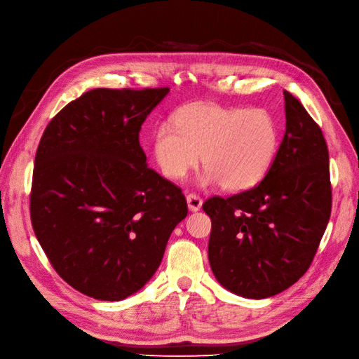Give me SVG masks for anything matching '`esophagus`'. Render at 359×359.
I'll list each match as a JSON object with an SVG mask.
<instances>
[{"mask_svg": "<svg viewBox=\"0 0 359 359\" xmlns=\"http://www.w3.org/2000/svg\"><path fill=\"white\" fill-rule=\"evenodd\" d=\"M187 205H189L190 211L196 212L202 208V199L198 196V194L190 193V194H187Z\"/></svg>", "mask_w": 359, "mask_h": 359, "instance_id": "obj_1", "label": "esophagus"}]
</instances>
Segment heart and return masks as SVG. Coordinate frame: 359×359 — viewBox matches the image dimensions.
<instances>
[{"label": "heart", "instance_id": "b5f03b06", "mask_svg": "<svg viewBox=\"0 0 359 359\" xmlns=\"http://www.w3.org/2000/svg\"><path fill=\"white\" fill-rule=\"evenodd\" d=\"M154 157L170 180H182L199 163L202 182L247 190L265 177L278 148V127L265 109L193 103L154 135Z\"/></svg>", "mask_w": 359, "mask_h": 359}]
</instances>
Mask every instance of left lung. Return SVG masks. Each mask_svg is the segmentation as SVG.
<instances>
[{
	"label": "left lung",
	"mask_w": 359,
	"mask_h": 359,
	"mask_svg": "<svg viewBox=\"0 0 359 359\" xmlns=\"http://www.w3.org/2000/svg\"><path fill=\"white\" fill-rule=\"evenodd\" d=\"M283 94L286 132L265 178L202 205L212 223L208 257L215 278L252 299L274 297L306 274L331 215L322 130L299 100Z\"/></svg>",
	"instance_id": "8db88e82"
}]
</instances>
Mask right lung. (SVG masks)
Wrapping results in <instances>:
<instances>
[{
  "label": "right lung",
  "instance_id": "right-lung-1",
  "mask_svg": "<svg viewBox=\"0 0 359 359\" xmlns=\"http://www.w3.org/2000/svg\"><path fill=\"white\" fill-rule=\"evenodd\" d=\"M169 88H97L48 124L36 153L32 229L60 277L83 295L121 301L157 271L186 219L180 187L147 166L139 132Z\"/></svg>",
  "mask_w": 359,
  "mask_h": 359
}]
</instances>
